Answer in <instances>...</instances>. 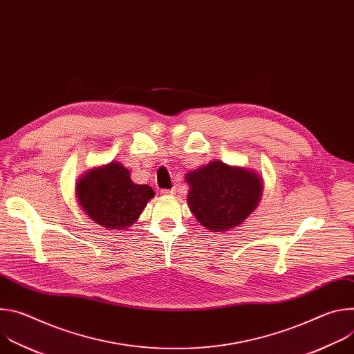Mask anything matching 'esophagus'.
Returning <instances> with one entry per match:
<instances>
[{
    "label": "esophagus",
    "instance_id": "obj_1",
    "mask_svg": "<svg viewBox=\"0 0 354 354\" xmlns=\"http://www.w3.org/2000/svg\"><path fill=\"white\" fill-rule=\"evenodd\" d=\"M175 192H176L175 187H174V189H162V190H161V194H162V196H172V194H175Z\"/></svg>",
    "mask_w": 354,
    "mask_h": 354
}]
</instances>
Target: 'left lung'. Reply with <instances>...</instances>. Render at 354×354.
Returning a JSON list of instances; mask_svg holds the SVG:
<instances>
[{
  "label": "left lung",
  "mask_w": 354,
  "mask_h": 354,
  "mask_svg": "<svg viewBox=\"0 0 354 354\" xmlns=\"http://www.w3.org/2000/svg\"><path fill=\"white\" fill-rule=\"evenodd\" d=\"M186 180L190 212L213 232L228 231L246 220L258 207L263 190L262 178L255 171L221 161L189 172Z\"/></svg>",
  "instance_id": "obj_1"
}]
</instances>
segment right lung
Instances as JSON below:
<instances>
[{
	"mask_svg": "<svg viewBox=\"0 0 354 354\" xmlns=\"http://www.w3.org/2000/svg\"><path fill=\"white\" fill-rule=\"evenodd\" d=\"M75 194L92 221L106 230H124L137 221L156 193L148 185L134 183L122 164L111 162L84 174Z\"/></svg>",
	"mask_w": 354,
	"mask_h": 354,
	"instance_id": "add662e5",
	"label": "right lung"
}]
</instances>
